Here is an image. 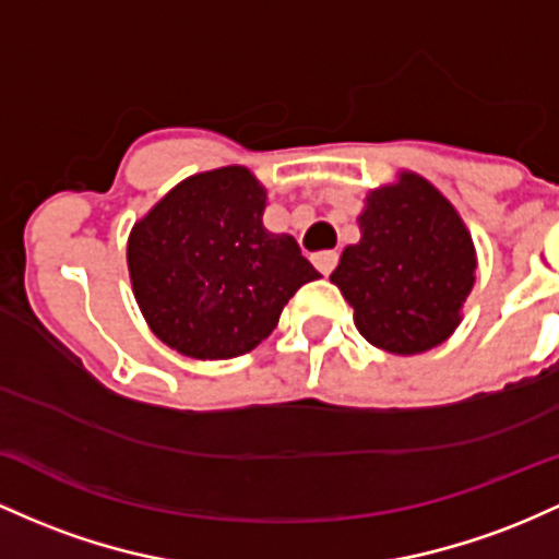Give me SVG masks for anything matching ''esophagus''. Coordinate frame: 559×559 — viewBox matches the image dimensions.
I'll use <instances>...</instances> for the list:
<instances>
[{"mask_svg": "<svg viewBox=\"0 0 559 559\" xmlns=\"http://www.w3.org/2000/svg\"><path fill=\"white\" fill-rule=\"evenodd\" d=\"M311 261H313V266L319 269V272L330 274L332 269H335V263H337V253H335V250H322V253H313Z\"/></svg>", "mask_w": 559, "mask_h": 559, "instance_id": "obj_1", "label": "esophagus"}]
</instances>
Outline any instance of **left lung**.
I'll return each mask as SVG.
<instances>
[{"instance_id":"obj_1","label":"left lung","mask_w":559,"mask_h":559,"mask_svg":"<svg viewBox=\"0 0 559 559\" xmlns=\"http://www.w3.org/2000/svg\"><path fill=\"white\" fill-rule=\"evenodd\" d=\"M359 242L330 274L372 346L415 356L460 328L475 285L473 237L438 187L415 171L374 187L359 213Z\"/></svg>"}]
</instances>
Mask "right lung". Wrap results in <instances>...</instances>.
I'll return each mask as SVG.
<instances>
[{
	"label": "right lung",
	"mask_w": 559,
	"mask_h": 559,
	"mask_svg": "<svg viewBox=\"0 0 559 559\" xmlns=\"http://www.w3.org/2000/svg\"><path fill=\"white\" fill-rule=\"evenodd\" d=\"M266 187L246 166L179 181L131 227V290L158 341L192 359L248 354L319 272L263 227Z\"/></svg>",
	"instance_id": "add662e5"
}]
</instances>
